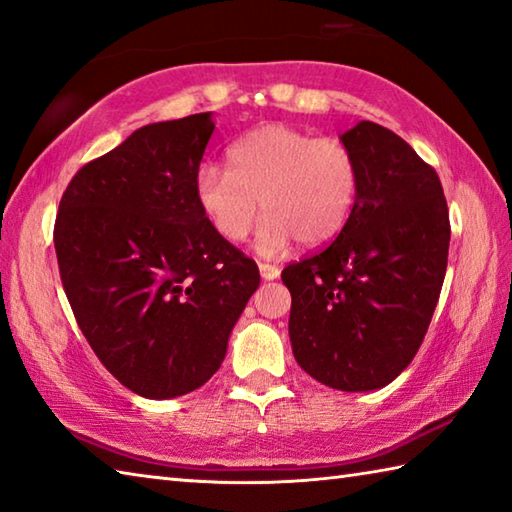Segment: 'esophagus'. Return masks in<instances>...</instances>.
I'll list each match as a JSON object with an SVG mask.
<instances>
[{
    "label": "esophagus",
    "instance_id": "obj_1",
    "mask_svg": "<svg viewBox=\"0 0 512 512\" xmlns=\"http://www.w3.org/2000/svg\"><path fill=\"white\" fill-rule=\"evenodd\" d=\"M259 275H262L264 282H271L280 277V268H277L275 264H259Z\"/></svg>",
    "mask_w": 512,
    "mask_h": 512
}]
</instances>
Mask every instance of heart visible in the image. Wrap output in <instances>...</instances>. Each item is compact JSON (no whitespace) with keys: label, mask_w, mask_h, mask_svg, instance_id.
Returning a JSON list of instances; mask_svg holds the SVG:
<instances>
[{"label":"heart","mask_w":512,"mask_h":512,"mask_svg":"<svg viewBox=\"0 0 512 512\" xmlns=\"http://www.w3.org/2000/svg\"><path fill=\"white\" fill-rule=\"evenodd\" d=\"M358 161L338 138L282 123L250 129L226 150V170L199 167L194 197L217 235L241 244L264 212L255 248L280 257L297 239L320 246L347 224L358 197Z\"/></svg>","instance_id":"b5f03b06"}]
</instances>
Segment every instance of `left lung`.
Wrapping results in <instances>:
<instances>
[{"instance_id":"8db88e82","label":"left lung","mask_w":512,"mask_h":512,"mask_svg":"<svg viewBox=\"0 0 512 512\" xmlns=\"http://www.w3.org/2000/svg\"><path fill=\"white\" fill-rule=\"evenodd\" d=\"M358 161V197L331 244L286 266L293 356L340 392H371L410 365L439 302L450 248L434 167L401 136L362 120L340 136Z\"/></svg>"}]
</instances>
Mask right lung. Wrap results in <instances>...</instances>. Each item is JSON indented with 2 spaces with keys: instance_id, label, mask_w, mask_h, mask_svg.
I'll return each mask as SVG.
<instances>
[{
  "instance_id": "add662e5",
  "label": "right lung",
  "mask_w": 512,
  "mask_h": 512,
  "mask_svg": "<svg viewBox=\"0 0 512 512\" xmlns=\"http://www.w3.org/2000/svg\"><path fill=\"white\" fill-rule=\"evenodd\" d=\"M212 111L136 129L80 167L55 217L64 293L102 365L134 394L199 389L259 286L194 197Z\"/></svg>"
}]
</instances>
